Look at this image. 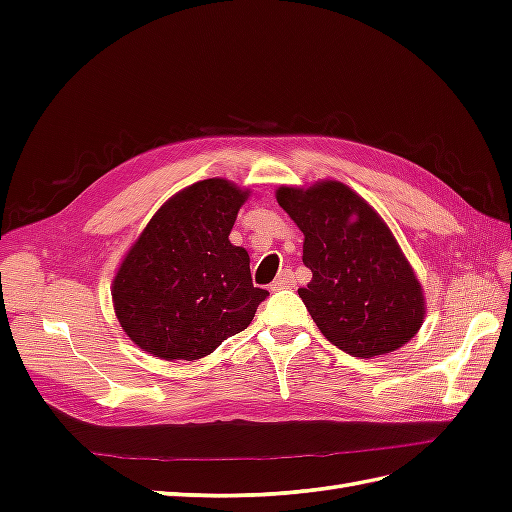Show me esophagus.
<instances>
[{
	"label": "esophagus",
	"instance_id": "1",
	"mask_svg": "<svg viewBox=\"0 0 512 512\" xmlns=\"http://www.w3.org/2000/svg\"><path fill=\"white\" fill-rule=\"evenodd\" d=\"M294 286V273L290 269H284L280 275H277V280L271 284L273 290H282V288H292Z\"/></svg>",
	"mask_w": 512,
	"mask_h": 512
}]
</instances>
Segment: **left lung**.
I'll use <instances>...</instances> for the list:
<instances>
[{
    "label": "left lung",
    "instance_id": "left-lung-1",
    "mask_svg": "<svg viewBox=\"0 0 512 512\" xmlns=\"http://www.w3.org/2000/svg\"><path fill=\"white\" fill-rule=\"evenodd\" d=\"M277 203L305 235L299 288L320 333L352 356L393 352L425 318V297L393 232L367 200L339 181L282 185Z\"/></svg>",
    "mask_w": 512,
    "mask_h": 512
}]
</instances>
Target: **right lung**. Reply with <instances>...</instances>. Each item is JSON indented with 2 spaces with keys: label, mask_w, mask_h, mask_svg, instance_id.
I'll use <instances>...</instances> for the list:
<instances>
[{
  "label": "right lung",
  "mask_w": 512,
  "mask_h": 512,
  "mask_svg": "<svg viewBox=\"0 0 512 512\" xmlns=\"http://www.w3.org/2000/svg\"><path fill=\"white\" fill-rule=\"evenodd\" d=\"M247 196L226 179H205L149 220L111 290L121 329L138 348L196 361L254 320L269 292L252 284L250 256L228 239Z\"/></svg>",
  "instance_id": "obj_1"
}]
</instances>
